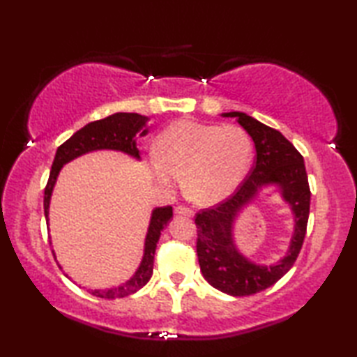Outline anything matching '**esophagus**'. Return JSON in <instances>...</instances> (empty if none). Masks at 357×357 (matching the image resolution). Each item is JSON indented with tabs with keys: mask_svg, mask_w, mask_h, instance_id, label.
I'll return each mask as SVG.
<instances>
[{
	"mask_svg": "<svg viewBox=\"0 0 357 357\" xmlns=\"http://www.w3.org/2000/svg\"><path fill=\"white\" fill-rule=\"evenodd\" d=\"M174 211H176V213L181 215V216H187V218L193 216V210L185 207V206H178L176 208H174Z\"/></svg>",
	"mask_w": 357,
	"mask_h": 357,
	"instance_id": "esophagus-1",
	"label": "esophagus"
}]
</instances>
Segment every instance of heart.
<instances>
[{"instance_id": "heart-1", "label": "heart", "mask_w": 357, "mask_h": 357, "mask_svg": "<svg viewBox=\"0 0 357 357\" xmlns=\"http://www.w3.org/2000/svg\"><path fill=\"white\" fill-rule=\"evenodd\" d=\"M253 142L238 126L183 119L167 127L150 156L158 184L172 187L185 173V188L202 206H215L241 185L252 164Z\"/></svg>"}]
</instances>
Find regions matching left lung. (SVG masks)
<instances>
[{
	"label": "left lung",
	"mask_w": 357,
	"mask_h": 357,
	"mask_svg": "<svg viewBox=\"0 0 357 357\" xmlns=\"http://www.w3.org/2000/svg\"><path fill=\"white\" fill-rule=\"evenodd\" d=\"M222 116L236 118L252 136L256 158L248 176L236 192L216 206L196 213V253L202 276L211 287L231 296H250L276 284L298 259L307 233L312 193L304 158L282 133L242 112L222 113ZM262 186H275L291 204L295 215L291 250L284 260L273 266L248 261L232 242L234 219Z\"/></svg>",
	"instance_id": "1"
}]
</instances>
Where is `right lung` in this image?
Segmentation results:
<instances>
[{
    "instance_id": "1",
    "label": "right lung",
    "mask_w": 357,
    "mask_h": 357,
    "mask_svg": "<svg viewBox=\"0 0 357 357\" xmlns=\"http://www.w3.org/2000/svg\"><path fill=\"white\" fill-rule=\"evenodd\" d=\"M149 118L138 115V113H115L104 119L93 121L89 123L73 133L69 139L63 142L58 147L55 159H53L52 170L49 174L47 185L44 188V215L49 221V204L53 185L56 183L58 173L61 167L72 161V159L78 158L89 151L93 150H118L124 151V153L130 155L136 159H139V150L136 147L135 136L139 133L141 136L147 135V124ZM173 216V208L170 206L158 207L153 210L150 219L147 238H146V247H144V257L141 261L139 268L136 270L133 278L127 280L124 285L112 288V290H87L90 294L96 296V298L102 299H115V298H124L132 293H136L146 285L151 275H153V259L156 252V244L161 236V231L164 227L169 224L170 218ZM53 253V252H52Z\"/></svg>"
}]
</instances>
